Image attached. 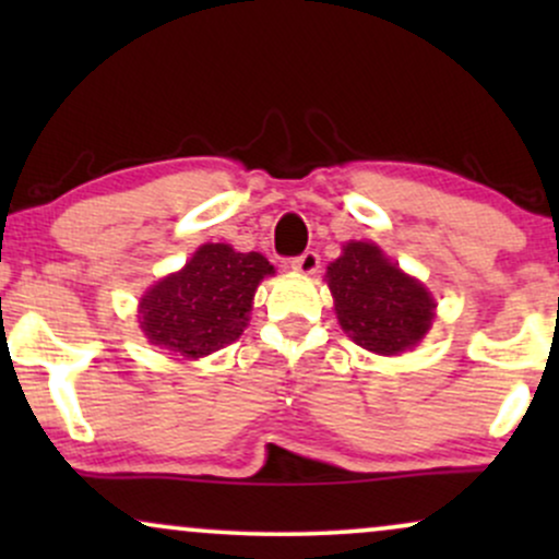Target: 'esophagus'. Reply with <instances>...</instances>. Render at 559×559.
Here are the masks:
<instances>
[{
    "mask_svg": "<svg viewBox=\"0 0 559 559\" xmlns=\"http://www.w3.org/2000/svg\"><path fill=\"white\" fill-rule=\"evenodd\" d=\"M292 267L301 275H312L320 267V254L312 252V249H307V252H301L299 258L292 260Z\"/></svg>",
    "mask_w": 559,
    "mask_h": 559,
    "instance_id": "esophagus-1",
    "label": "esophagus"
}]
</instances>
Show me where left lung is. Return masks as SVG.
I'll list each match as a JSON object with an SVG mask.
<instances>
[{"instance_id":"8db88e82","label":"left lung","mask_w":559,"mask_h":559,"mask_svg":"<svg viewBox=\"0 0 559 559\" xmlns=\"http://www.w3.org/2000/svg\"><path fill=\"white\" fill-rule=\"evenodd\" d=\"M336 316L352 342L378 355H396L426 336L433 299L368 241H352L329 267Z\"/></svg>"}]
</instances>
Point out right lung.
<instances>
[{"label": "right lung", "instance_id": "1", "mask_svg": "<svg viewBox=\"0 0 559 559\" xmlns=\"http://www.w3.org/2000/svg\"><path fill=\"white\" fill-rule=\"evenodd\" d=\"M273 265L258 252L204 243L181 273L159 281L141 299V331L181 357H204L241 336L260 281Z\"/></svg>", "mask_w": 559, "mask_h": 559}]
</instances>
